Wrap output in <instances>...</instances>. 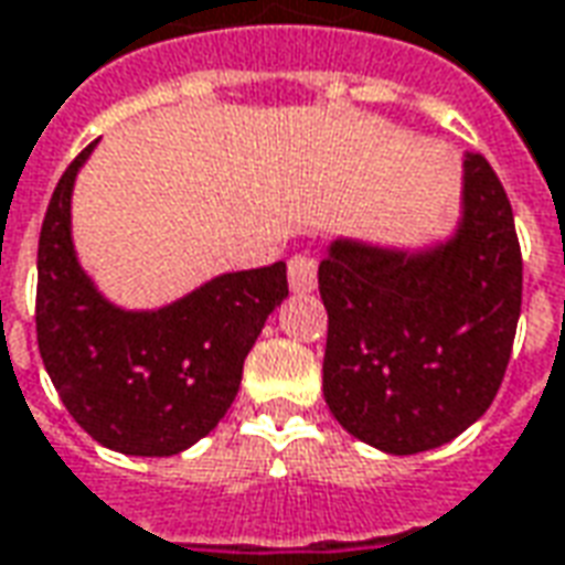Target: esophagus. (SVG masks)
Masks as SVG:
<instances>
[{
    "label": "esophagus",
    "mask_w": 565,
    "mask_h": 565,
    "mask_svg": "<svg viewBox=\"0 0 565 565\" xmlns=\"http://www.w3.org/2000/svg\"><path fill=\"white\" fill-rule=\"evenodd\" d=\"M287 278H290V290L294 294H311L318 287V259L309 254L290 256L287 263Z\"/></svg>",
    "instance_id": "34e87169"
}]
</instances>
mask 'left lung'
I'll list each match as a JSON object with an SVG mask.
<instances>
[{
    "instance_id": "8db88e82",
    "label": "left lung",
    "mask_w": 565,
    "mask_h": 565,
    "mask_svg": "<svg viewBox=\"0 0 565 565\" xmlns=\"http://www.w3.org/2000/svg\"><path fill=\"white\" fill-rule=\"evenodd\" d=\"M323 401L370 447H444L492 404L511 361L523 259L489 161H461V220L447 242L404 250L337 238L318 266Z\"/></svg>"
}]
</instances>
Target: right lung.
<instances>
[{
  "mask_svg": "<svg viewBox=\"0 0 565 565\" xmlns=\"http://www.w3.org/2000/svg\"><path fill=\"white\" fill-rule=\"evenodd\" d=\"M90 143L54 189L39 235L35 337L63 406L125 456H177L216 428L247 351L287 296V266L226 271L171 306L109 302L73 247V186Z\"/></svg>",
  "mask_w": 565,
  "mask_h": 565,
  "instance_id": "right-lung-1",
  "label": "right lung"
}]
</instances>
